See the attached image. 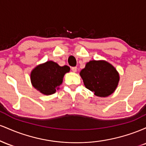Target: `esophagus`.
I'll list each match as a JSON object with an SVG mask.
<instances>
[{
    "mask_svg": "<svg viewBox=\"0 0 146 146\" xmlns=\"http://www.w3.org/2000/svg\"><path fill=\"white\" fill-rule=\"evenodd\" d=\"M71 70H72V71L75 73V72H77V67H75H75H72Z\"/></svg>",
    "mask_w": 146,
    "mask_h": 146,
    "instance_id": "obj_1",
    "label": "esophagus"
}]
</instances>
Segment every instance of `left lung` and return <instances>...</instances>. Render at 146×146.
Instances as JSON below:
<instances>
[{"instance_id":"obj_1","label":"left lung","mask_w":146,"mask_h":146,"mask_svg":"<svg viewBox=\"0 0 146 146\" xmlns=\"http://www.w3.org/2000/svg\"><path fill=\"white\" fill-rule=\"evenodd\" d=\"M80 75L85 87L100 98L113 93L120 78L116 68L106 60H90Z\"/></svg>"}]
</instances>
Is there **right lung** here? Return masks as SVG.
Listing matches in <instances>:
<instances>
[{
	"mask_svg": "<svg viewBox=\"0 0 146 146\" xmlns=\"http://www.w3.org/2000/svg\"><path fill=\"white\" fill-rule=\"evenodd\" d=\"M70 71L69 66H60L53 61L38 65L31 71L30 79L32 86L45 95L55 93L63 82V78Z\"/></svg>",
	"mask_w": 146,
	"mask_h": 146,
	"instance_id": "obj_1",
	"label": "right lung"
}]
</instances>
